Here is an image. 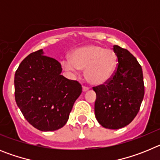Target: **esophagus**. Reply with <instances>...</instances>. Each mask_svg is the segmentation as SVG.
<instances>
[{"mask_svg": "<svg viewBox=\"0 0 160 160\" xmlns=\"http://www.w3.org/2000/svg\"><path fill=\"white\" fill-rule=\"evenodd\" d=\"M87 90H89V87L83 86V87H82V91H83V92H86V91H87Z\"/></svg>", "mask_w": 160, "mask_h": 160, "instance_id": "esophagus-1", "label": "esophagus"}]
</instances>
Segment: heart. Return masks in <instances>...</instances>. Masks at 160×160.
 <instances>
[{"instance_id": "1", "label": "heart", "mask_w": 160, "mask_h": 160, "mask_svg": "<svg viewBox=\"0 0 160 160\" xmlns=\"http://www.w3.org/2000/svg\"><path fill=\"white\" fill-rule=\"evenodd\" d=\"M71 71L85 70V78L90 84L102 85L113 77L118 65V57L112 49L98 45H89L74 49L70 59L62 62Z\"/></svg>"}]
</instances>
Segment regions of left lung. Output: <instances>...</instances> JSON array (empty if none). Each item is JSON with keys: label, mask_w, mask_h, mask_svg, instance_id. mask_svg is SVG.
<instances>
[{"label": "left lung", "mask_w": 160, "mask_h": 160, "mask_svg": "<svg viewBox=\"0 0 160 160\" xmlns=\"http://www.w3.org/2000/svg\"><path fill=\"white\" fill-rule=\"evenodd\" d=\"M118 65L107 83L93 87L97 98L94 113L103 128L117 130L131 123L138 114L144 96L142 70L128 49L114 46Z\"/></svg>", "instance_id": "1"}]
</instances>
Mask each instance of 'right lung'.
<instances>
[{
  "label": "right lung",
  "instance_id": "1",
  "mask_svg": "<svg viewBox=\"0 0 160 160\" xmlns=\"http://www.w3.org/2000/svg\"><path fill=\"white\" fill-rule=\"evenodd\" d=\"M62 70L60 62L39 49L28 55L16 70L17 105L38 130L51 131L62 128L81 94L82 85L61 75Z\"/></svg>",
  "mask_w": 160,
  "mask_h": 160
}]
</instances>
